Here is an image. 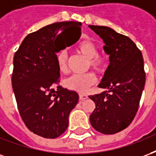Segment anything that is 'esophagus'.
<instances>
[{"instance_id":"1","label":"esophagus","mask_w":156,"mask_h":156,"mask_svg":"<svg viewBox=\"0 0 156 156\" xmlns=\"http://www.w3.org/2000/svg\"><path fill=\"white\" fill-rule=\"evenodd\" d=\"M87 98H88V97H87L86 95L79 94V100H80V101H84L85 99H87Z\"/></svg>"}]
</instances>
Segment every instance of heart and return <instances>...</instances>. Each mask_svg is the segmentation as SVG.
Returning a JSON list of instances; mask_svg holds the SVG:
<instances>
[{"instance_id": "b5f03b06", "label": "heart", "mask_w": 156, "mask_h": 156, "mask_svg": "<svg viewBox=\"0 0 156 156\" xmlns=\"http://www.w3.org/2000/svg\"><path fill=\"white\" fill-rule=\"evenodd\" d=\"M77 51L85 58H87L86 68H91L97 73H103L106 70L108 62V55L104 52H98V46L94 41L84 40L77 45ZM58 70L62 73L68 72V55L66 50H61L56 56ZM96 81L95 75L93 73H87L84 74L72 75L65 78L63 84L71 91L78 94H85Z\"/></svg>"}]
</instances>
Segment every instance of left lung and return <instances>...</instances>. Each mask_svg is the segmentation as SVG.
I'll list each match as a JSON object with an SVG mask.
<instances>
[{
    "mask_svg": "<svg viewBox=\"0 0 156 156\" xmlns=\"http://www.w3.org/2000/svg\"><path fill=\"white\" fill-rule=\"evenodd\" d=\"M88 27L103 39L110 61L98 84L106 91L89 96L96 105L89 119L102 134H116L131 124L139 109L145 83L143 56L127 36L104 26Z\"/></svg>",
    "mask_w": 156,
    "mask_h": 156,
    "instance_id": "1",
    "label": "left lung"
}]
</instances>
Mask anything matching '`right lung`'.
<instances>
[{"instance_id": "obj_1", "label": "right lung", "mask_w": 156, "mask_h": 156, "mask_svg": "<svg viewBox=\"0 0 156 156\" xmlns=\"http://www.w3.org/2000/svg\"><path fill=\"white\" fill-rule=\"evenodd\" d=\"M81 26L78 22L46 26L27 36L14 55L12 84L19 114L29 130L41 137L63 134L78 104V94L59 84L56 53L78 41Z\"/></svg>"}]
</instances>
